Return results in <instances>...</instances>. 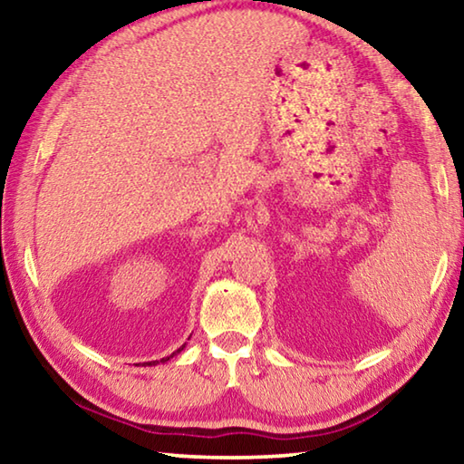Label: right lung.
Masks as SVG:
<instances>
[{
	"label": "right lung",
	"mask_w": 464,
	"mask_h": 464,
	"mask_svg": "<svg viewBox=\"0 0 464 464\" xmlns=\"http://www.w3.org/2000/svg\"><path fill=\"white\" fill-rule=\"evenodd\" d=\"M184 345H186V343H184ZM184 345H182V348H179L178 352H182V350H184ZM178 352H176V354H178ZM169 358H171V356H168V358H163V362H166V360H169ZM149 364H151V362H149Z\"/></svg>",
	"instance_id": "add662e5"
}]
</instances>
